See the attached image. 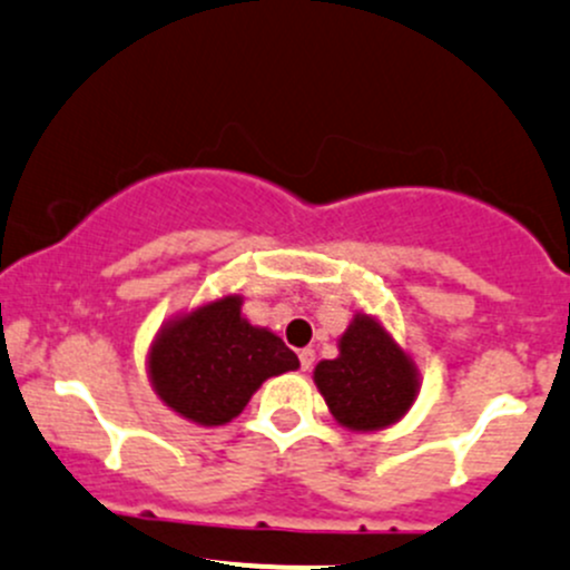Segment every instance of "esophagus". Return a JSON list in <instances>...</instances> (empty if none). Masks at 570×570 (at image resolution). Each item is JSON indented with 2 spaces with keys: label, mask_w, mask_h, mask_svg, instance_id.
<instances>
[{
  "label": "esophagus",
  "mask_w": 570,
  "mask_h": 570,
  "mask_svg": "<svg viewBox=\"0 0 570 570\" xmlns=\"http://www.w3.org/2000/svg\"><path fill=\"white\" fill-rule=\"evenodd\" d=\"M311 365H314V350H301V368L311 371Z\"/></svg>",
  "instance_id": "obj_1"
}]
</instances>
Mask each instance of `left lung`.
<instances>
[{"mask_svg":"<svg viewBox=\"0 0 570 570\" xmlns=\"http://www.w3.org/2000/svg\"><path fill=\"white\" fill-rule=\"evenodd\" d=\"M314 382L338 426L391 429L421 393V368L376 316L357 311L338 338V357L320 361Z\"/></svg>","mask_w":570,"mask_h":570,"instance_id":"obj_1","label":"left lung"}]
</instances>
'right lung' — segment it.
<instances>
[{
	"label": "right lung",
	"instance_id": "right-lung-1",
	"mask_svg": "<svg viewBox=\"0 0 570 570\" xmlns=\"http://www.w3.org/2000/svg\"><path fill=\"white\" fill-rule=\"evenodd\" d=\"M301 368L273 331L250 325L243 297L224 295L177 314L155 333L147 376L155 395L196 426L235 421L269 376Z\"/></svg>",
	"mask_w": 570,
	"mask_h": 570
}]
</instances>
